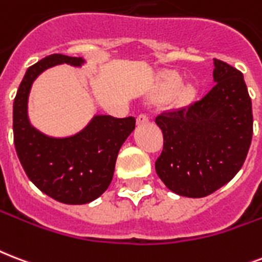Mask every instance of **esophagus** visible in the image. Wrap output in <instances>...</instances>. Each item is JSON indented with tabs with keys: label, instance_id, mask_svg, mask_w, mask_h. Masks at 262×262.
I'll list each match as a JSON object with an SVG mask.
<instances>
[{
	"label": "esophagus",
	"instance_id": "esophagus-1",
	"mask_svg": "<svg viewBox=\"0 0 262 262\" xmlns=\"http://www.w3.org/2000/svg\"><path fill=\"white\" fill-rule=\"evenodd\" d=\"M148 122V115L147 114H140L137 117V125H143V123Z\"/></svg>",
	"mask_w": 262,
	"mask_h": 262
}]
</instances>
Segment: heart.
I'll list each match as a JSON object with an SVG mask.
<instances>
[{"label":"heart","instance_id":"obj_1","mask_svg":"<svg viewBox=\"0 0 262 262\" xmlns=\"http://www.w3.org/2000/svg\"><path fill=\"white\" fill-rule=\"evenodd\" d=\"M181 85H183V81H181V78L179 75L167 74L162 78V81L159 83V92H161V95H173V93L179 91Z\"/></svg>","mask_w":262,"mask_h":262}]
</instances>
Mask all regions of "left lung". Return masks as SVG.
I'll return each instance as SVG.
<instances>
[{"instance_id":"8db88e82","label":"left lung","mask_w":262,"mask_h":262,"mask_svg":"<svg viewBox=\"0 0 262 262\" xmlns=\"http://www.w3.org/2000/svg\"><path fill=\"white\" fill-rule=\"evenodd\" d=\"M213 79L205 97L155 118L163 133L155 170L181 196L203 198L221 188L241 170L250 148L253 113L243 74L214 59Z\"/></svg>"}]
</instances>
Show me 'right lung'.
Wrapping results in <instances>:
<instances>
[{"label": "right lung", "mask_w": 262, "mask_h": 262, "mask_svg": "<svg viewBox=\"0 0 262 262\" xmlns=\"http://www.w3.org/2000/svg\"><path fill=\"white\" fill-rule=\"evenodd\" d=\"M83 63L82 57L47 56L26 71L13 101V141L26 174L48 196L67 205L89 203L108 188L119 148L136 126L133 117L95 115L75 135L51 137L31 125L27 104L38 75L53 66Z\"/></svg>", "instance_id": "add662e5"}]
</instances>
